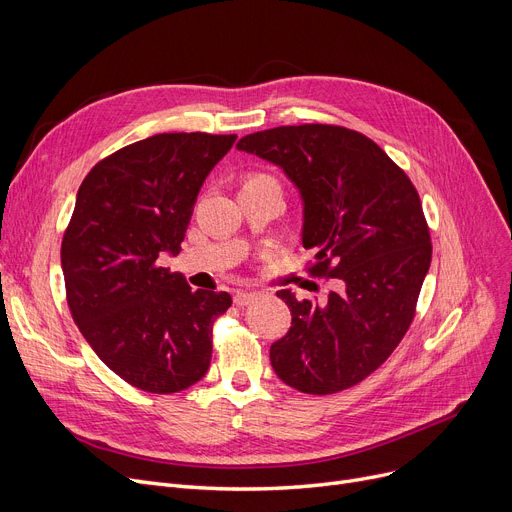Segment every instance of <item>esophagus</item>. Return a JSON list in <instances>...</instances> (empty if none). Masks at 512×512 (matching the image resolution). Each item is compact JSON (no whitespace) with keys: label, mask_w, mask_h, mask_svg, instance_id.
Segmentation results:
<instances>
[{"label":"esophagus","mask_w":512,"mask_h":512,"mask_svg":"<svg viewBox=\"0 0 512 512\" xmlns=\"http://www.w3.org/2000/svg\"><path fill=\"white\" fill-rule=\"evenodd\" d=\"M257 297H259V292H255V290H236V292H234V305L247 307V305H251Z\"/></svg>","instance_id":"esophagus-1"}]
</instances>
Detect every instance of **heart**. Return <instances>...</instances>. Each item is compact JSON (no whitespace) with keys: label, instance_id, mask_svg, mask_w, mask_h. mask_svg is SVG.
Returning a JSON list of instances; mask_svg holds the SVG:
<instances>
[{"label":"heart","instance_id":"obj_1","mask_svg":"<svg viewBox=\"0 0 512 512\" xmlns=\"http://www.w3.org/2000/svg\"><path fill=\"white\" fill-rule=\"evenodd\" d=\"M259 176H263V174H259ZM259 176H251V178H259ZM251 178H249V180H251Z\"/></svg>","mask_w":512,"mask_h":512}]
</instances>
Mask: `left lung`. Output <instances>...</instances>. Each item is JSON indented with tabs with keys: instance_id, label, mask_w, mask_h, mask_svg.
Masks as SVG:
<instances>
[{
	"instance_id": "8db88e82",
	"label": "left lung",
	"mask_w": 512,
	"mask_h": 512,
	"mask_svg": "<svg viewBox=\"0 0 512 512\" xmlns=\"http://www.w3.org/2000/svg\"><path fill=\"white\" fill-rule=\"evenodd\" d=\"M280 166L305 205L309 274L336 278L326 303L278 297L292 326L272 344L278 378L305 394H334L378 369L415 317L432 261L417 188L365 134L334 124L278 126L236 145Z\"/></svg>"
}]
</instances>
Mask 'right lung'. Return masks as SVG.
<instances>
[{"instance_id":"1","label":"right lung","mask_w":512,"mask_h":512,"mask_svg":"<svg viewBox=\"0 0 512 512\" xmlns=\"http://www.w3.org/2000/svg\"><path fill=\"white\" fill-rule=\"evenodd\" d=\"M234 141L153 134L101 159L78 188L62 238L66 301L97 357L143 392L186 390L209 369L230 294L191 290L159 259L180 251L201 186Z\"/></svg>"}]
</instances>
